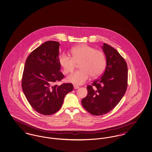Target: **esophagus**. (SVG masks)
<instances>
[{"label":"esophagus","mask_w":152,"mask_h":152,"mask_svg":"<svg viewBox=\"0 0 152 152\" xmlns=\"http://www.w3.org/2000/svg\"><path fill=\"white\" fill-rule=\"evenodd\" d=\"M73 87H74V89H78V88H79V86L75 85H74V86H73Z\"/></svg>","instance_id":"34e87169"}]
</instances>
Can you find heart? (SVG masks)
I'll return each instance as SVG.
<instances>
[{"label":"heart","instance_id":"1","mask_svg":"<svg viewBox=\"0 0 152 152\" xmlns=\"http://www.w3.org/2000/svg\"><path fill=\"white\" fill-rule=\"evenodd\" d=\"M71 53L72 57L64 53L59 57V63L64 74L72 72L77 64H79L80 69L68 76V82L82 85L89 79L90 75L96 78L103 73L106 65V59L101 51L83 44L73 48Z\"/></svg>","mask_w":152,"mask_h":152}]
</instances>
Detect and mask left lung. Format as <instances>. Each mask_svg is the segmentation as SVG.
I'll list each match as a JSON object with an SVG mask.
<instances>
[{"label":"left lung","mask_w":152,"mask_h":152,"mask_svg":"<svg viewBox=\"0 0 152 152\" xmlns=\"http://www.w3.org/2000/svg\"><path fill=\"white\" fill-rule=\"evenodd\" d=\"M106 57L103 75L87 86L88 94L81 101L86 111L102 115L115 107L124 95L128 83L127 63L118 51L106 43L102 46Z\"/></svg>","instance_id":"obj_1"}]
</instances>
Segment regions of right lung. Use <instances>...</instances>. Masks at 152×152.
<instances>
[{"instance_id":"1","label":"right lung","mask_w":152,"mask_h":152,"mask_svg":"<svg viewBox=\"0 0 152 152\" xmlns=\"http://www.w3.org/2000/svg\"><path fill=\"white\" fill-rule=\"evenodd\" d=\"M60 43L49 41L33 50L25 64L21 86L32 108L44 115L60 109L65 96L73 91L71 83L55 84L64 78L59 63Z\"/></svg>"}]
</instances>
